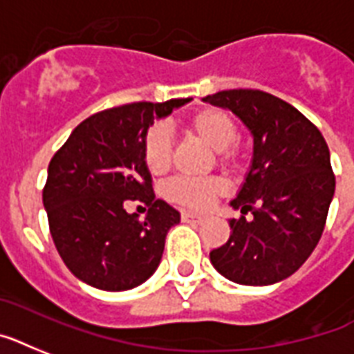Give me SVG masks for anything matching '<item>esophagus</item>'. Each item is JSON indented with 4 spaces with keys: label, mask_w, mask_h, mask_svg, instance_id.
<instances>
[{
    "label": "esophagus",
    "mask_w": 354,
    "mask_h": 354,
    "mask_svg": "<svg viewBox=\"0 0 354 354\" xmlns=\"http://www.w3.org/2000/svg\"><path fill=\"white\" fill-rule=\"evenodd\" d=\"M182 220H183V222H187V223H198V225H200V223L205 222V216H203V214H198V212L183 211L182 212Z\"/></svg>",
    "instance_id": "obj_1"
}]
</instances>
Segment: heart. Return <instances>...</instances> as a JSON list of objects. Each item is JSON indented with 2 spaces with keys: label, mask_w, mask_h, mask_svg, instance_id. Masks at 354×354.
<instances>
[{
  "label": "heart",
  "mask_w": 354,
  "mask_h": 354,
  "mask_svg": "<svg viewBox=\"0 0 354 354\" xmlns=\"http://www.w3.org/2000/svg\"><path fill=\"white\" fill-rule=\"evenodd\" d=\"M183 129L189 136L216 151L220 165L234 167L238 163V149L232 145L238 136V127L229 112L218 107L200 109L183 122ZM143 162L152 174H163L171 167L172 140L163 127H151L143 138ZM223 192L225 185L216 178L174 180L167 185V196L172 202L194 209H203Z\"/></svg>",
  "instance_id": "1"
}]
</instances>
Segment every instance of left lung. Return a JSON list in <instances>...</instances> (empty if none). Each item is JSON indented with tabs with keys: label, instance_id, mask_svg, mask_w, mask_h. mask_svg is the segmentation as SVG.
<instances>
[{
	"label": "left lung",
	"instance_id": "left-lung-1",
	"mask_svg": "<svg viewBox=\"0 0 354 354\" xmlns=\"http://www.w3.org/2000/svg\"><path fill=\"white\" fill-rule=\"evenodd\" d=\"M231 111L251 132L252 158L229 205L231 236L211 263L240 286H272L311 257L335 196V174L322 132L300 111L272 94L236 88L203 97ZM247 212L253 216L245 218Z\"/></svg>",
	"mask_w": 354,
	"mask_h": 354
}]
</instances>
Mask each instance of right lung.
I'll return each mask as SVG.
<instances>
[{"mask_svg": "<svg viewBox=\"0 0 354 354\" xmlns=\"http://www.w3.org/2000/svg\"><path fill=\"white\" fill-rule=\"evenodd\" d=\"M187 100L131 103L87 118L48 163L43 207L54 245L77 280L102 291H129L154 274L180 212L152 192L143 138L154 120ZM129 199L149 207L143 223Z\"/></svg>", "mask_w": 354, "mask_h": 354, "instance_id": "obj_1", "label": "right lung"}]
</instances>
